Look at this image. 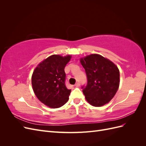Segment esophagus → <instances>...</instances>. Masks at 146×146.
Here are the masks:
<instances>
[{
  "label": "esophagus",
  "instance_id": "obj_1",
  "mask_svg": "<svg viewBox=\"0 0 146 146\" xmlns=\"http://www.w3.org/2000/svg\"><path fill=\"white\" fill-rule=\"evenodd\" d=\"M80 84L79 83H76V84H75V86H76V87H78L79 86H80Z\"/></svg>",
  "mask_w": 146,
  "mask_h": 146
}]
</instances>
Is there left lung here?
Instances as JSON below:
<instances>
[{
    "mask_svg": "<svg viewBox=\"0 0 146 146\" xmlns=\"http://www.w3.org/2000/svg\"><path fill=\"white\" fill-rule=\"evenodd\" d=\"M80 61L87 76V85L82 87L86 100L96 107L108 104L119 86L120 74L117 66L111 60L96 54L83 57Z\"/></svg>",
    "mask_w": 146,
    "mask_h": 146,
    "instance_id": "1",
    "label": "left lung"
}]
</instances>
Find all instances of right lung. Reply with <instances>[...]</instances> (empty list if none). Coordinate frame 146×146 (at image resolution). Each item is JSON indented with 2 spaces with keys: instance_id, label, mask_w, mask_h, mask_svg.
<instances>
[{
  "instance_id": "add662e5",
  "label": "right lung",
  "mask_w": 146,
  "mask_h": 146,
  "mask_svg": "<svg viewBox=\"0 0 146 146\" xmlns=\"http://www.w3.org/2000/svg\"><path fill=\"white\" fill-rule=\"evenodd\" d=\"M71 55H52L39 63L33 70L32 85L39 100L52 108L62 107L69 100L71 90L65 85L64 68Z\"/></svg>"
}]
</instances>
